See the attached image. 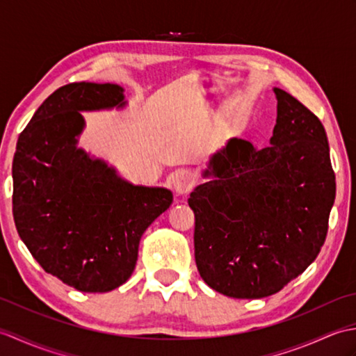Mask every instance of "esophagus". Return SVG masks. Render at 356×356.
<instances>
[{
    "mask_svg": "<svg viewBox=\"0 0 356 356\" xmlns=\"http://www.w3.org/2000/svg\"><path fill=\"white\" fill-rule=\"evenodd\" d=\"M195 185V176L191 170H180L174 177V188L180 194L190 193Z\"/></svg>",
    "mask_w": 356,
    "mask_h": 356,
    "instance_id": "34e87169",
    "label": "esophagus"
}]
</instances>
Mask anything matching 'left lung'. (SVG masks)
Returning a JSON list of instances; mask_svg holds the SVG:
<instances>
[{
	"label": "left lung",
	"instance_id": "1",
	"mask_svg": "<svg viewBox=\"0 0 356 356\" xmlns=\"http://www.w3.org/2000/svg\"><path fill=\"white\" fill-rule=\"evenodd\" d=\"M274 92L270 145L231 139L205 171L216 180L188 199L199 274L232 298L269 297L303 274L324 245L335 200L323 124L297 97Z\"/></svg>",
	"mask_w": 356,
	"mask_h": 356
}]
</instances>
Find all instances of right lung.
Returning <instances> with one entry per match:
<instances>
[{"mask_svg": "<svg viewBox=\"0 0 356 356\" xmlns=\"http://www.w3.org/2000/svg\"><path fill=\"white\" fill-rule=\"evenodd\" d=\"M116 84L72 82L45 99L13 156V220L41 268L81 292H108L131 277L139 241L170 208L171 191L133 186L74 143L79 111L124 105Z\"/></svg>", "mask_w": 356, "mask_h": 356, "instance_id": "obj_1", "label": "right lung"}]
</instances>
